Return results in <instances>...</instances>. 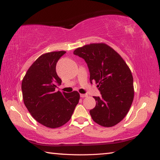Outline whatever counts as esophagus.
<instances>
[{
    "label": "esophagus",
    "mask_w": 160,
    "mask_h": 160,
    "mask_svg": "<svg viewBox=\"0 0 160 160\" xmlns=\"http://www.w3.org/2000/svg\"><path fill=\"white\" fill-rule=\"evenodd\" d=\"M88 97V94H80V97H82V98H84V97Z\"/></svg>",
    "instance_id": "esophagus-1"
}]
</instances>
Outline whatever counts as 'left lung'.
Here are the masks:
<instances>
[{
	"label": "left lung",
	"instance_id": "1",
	"mask_svg": "<svg viewBox=\"0 0 160 160\" xmlns=\"http://www.w3.org/2000/svg\"><path fill=\"white\" fill-rule=\"evenodd\" d=\"M75 55L83 58L102 97H94L96 106L90 111L94 122L104 127L116 125L126 116L134 97L131 70L119 54L105 44L78 48Z\"/></svg>",
	"mask_w": 160,
	"mask_h": 160
}]
</instances>
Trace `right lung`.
Returning a JSON list of instances; mask_svg holds the SVG:
<instances>
[{"label":"right lung","instance_id":"obj_1","mask_svg":"<svg viewBox=\"0 0 160 160\" xmlns=\"http://www.w3.org/2000/svg\"><path fill=\"white\" fill-rule=\"evenodd\" d=\"M66 53L61 51L43 54L29 67L22 82L27 109L35 120L51 128L66 123L80 99L76 91H55L62 82L56 73V63Z\"/></svg>","mask_w":160,"mask_h":160}]
</instances>
